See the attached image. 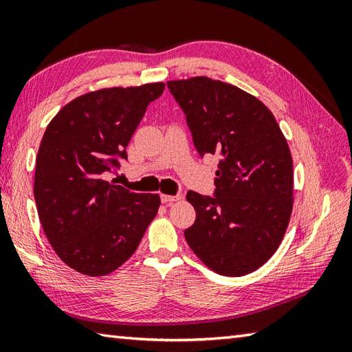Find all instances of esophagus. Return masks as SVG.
<instances>
[{
  "mask_svg": "<svg viewBox=\"0 0 352 352\" xmlns=\"http://www.w3.org/2000/svg\"><path fill=\"white\" fill-rule=\"evenodd\" d=\"M182 195H160V201L163 204H169V203H174V201L180 199Z\"/></svg>",
  "mask_w": 352,
  "mask_h": 352,
  "instance_id": "34e87169",
  "label": "esophagus"
}]
</instances>
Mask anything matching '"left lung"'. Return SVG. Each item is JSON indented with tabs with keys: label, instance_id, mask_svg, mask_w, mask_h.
I'll use <instances>...</instances> for the list:
<instances>
[{
	"label": "left lung",
	"instance_id": "1",
	"mask_svg": "<svg viewBox=\"0 0 352 352\" xmlns=\"http://www.w3.org/2000/svg\"><path fill=\"white\" fill-rule=\"evenodd\" d=\"M201 157L218 155L213 195L189 190L186 242L212 271L242 276L278 248L294 204V164L274 115L256 96L207 77L168 81Z\"/></svg>",
	"mask_w": 352,
	"mask_h": 352
}]
</instances>
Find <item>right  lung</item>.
<instances>
[{
  "mask_svg": "<svg viewBox=\"0 0 352 352\" xmlns=\"http://www.w3.org/2000/svg\"><path fill=\"white\" fill-rule=\"evenodd\" d=\"M163 83L101 89L78 96L48 124L36 157L34 199L52 248L77 272H113L136 251L160 206L106 172L121 168L126 145Z\"/></svg>",
  "mask_w": 352,
  "mask_h": 352,
  "instance_id": "right-lung-1",
  "label": "right lung"
}]
</instances>
